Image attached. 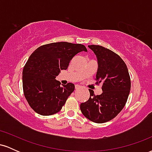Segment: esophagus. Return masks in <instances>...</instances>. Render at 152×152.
Listing matches in <instances>:
<instances>
[{
    "label": "esophagus",
    "mask_w": 152,
    "mask_h": 152,
    "mask_svg": "<svg viewBox=\"0 0 152 152\" xmlns=\"http://www.w3.org/2000/svg\"><path fill=\"white\" fill-rule=\"evenodd\" d=\"M81 88V86H79V85H76V86H75V88H76V90L79 89V88Z\"/></svg>",
    "instance_id": "obj_1"
}]
</instances>
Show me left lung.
Listing matches in <instances>:
<instances>
[{
	"label": "left lung",
	"mask_w": 152,
	"mask_h": 152,
	"mask_svg": "<svg viewBox=\"0 0 152 152\" xmlns=\"http://www.w3.org/2000/svg\"><path fill=\"white\" fill-rule=\"evenodd\" d=\"M98 60L96 84L102 83V94L96 95L88 89L90 97L81 103L82 114L95 123L113 119L124 107L131 89V78L125 62L118 54L99 45L88 46Z\"/></svg>",
	"instance_id": "left-lung-1"
}]
</instances>
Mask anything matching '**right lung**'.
I'll list each match as a JSON object with an SVG mask.
<instances>
[{"label": "right lung", "instance_id": "obj_1", "mask_svg": "<svg viewBox=\"0 0 152 152\" xmlns=\"http://www.w3.org/2000/svg\"><path fill=\"white\" fill-rule=\"evenodd\" d=\"M87 51L79 43L57 42L38 47L30 56L23 70V89L31 109L38 114L50 116L61 110L74 91V83L60 86L55 78L68 69L70 61L79 52Z\"/></svg>", "mask_w": 152, "mask_h": 152}]
</instances>
